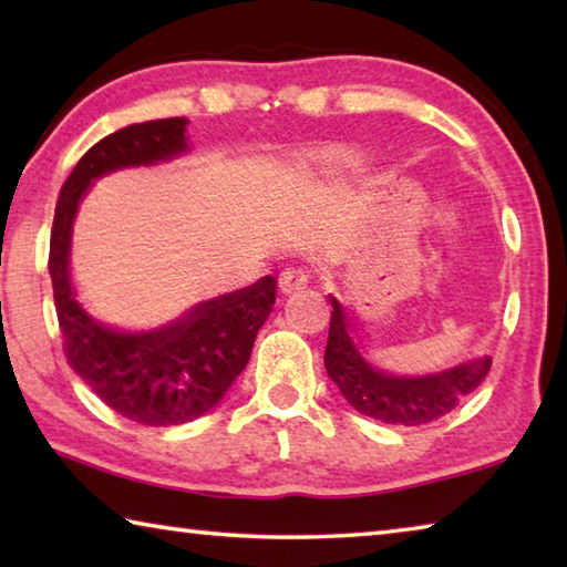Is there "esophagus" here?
<instances>
[{"mask_svg":"<svg viewBox=\"0 0 567 567\" xmlns=\"http://www.w3.org/2000/svg\"><path fill=\"white\" fill-rule=\"evenodd\" d=\"M307 282H310V272H307L305 267H287V270L280 275V290L285 295L305 290Z\"/></svg>","mask_w":567,"mask_h":567,"instance_id":"34e87169","label":"esophagus"}]
</instances>
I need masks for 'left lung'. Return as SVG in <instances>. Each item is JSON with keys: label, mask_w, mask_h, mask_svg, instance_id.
<instances>
[{"label": "left lung", "mask_w": 567, "mask_h": 567, "mask_svg": "<svg viewBox=\"0 0 567 567\" xmlns=\"http://www.w3.org/2000/svg\"><path fill=\"white\" fill-rule=\"evenodd\" d=\"M332 320L324 370L350 405L388 425H425L447 415L470 395L491 370V354L457 362L427 375H398L370 360V344L350 307L330 295Z\"/></svg>", "instance_id": "obj_1"}]
</instances>
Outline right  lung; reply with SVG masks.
Returning <instances> with one entry per match:
<instances>
[{
	"label": "right lung",
	"mask_w": 567,
	"mask_h": 567,
	"mask_svg": "<svg viewBox=\"0 0 567 567\" xmlns=\"http://www.w3.org/2000/svg\"><path fill=\"white\" fill-rule=\"evenodd\" d=\"M187 120H152L100 140L66 177L54 209L50 277L64 354L104 405L150 427L182 425L213 410L245 370L270 318L277 277L192 305L177 320L122 330L94 318L72 280V227L94 179L127 167H155L187 152Z\"/></svg>",
	"instance_id": "obj_1"
}]
</instances>
